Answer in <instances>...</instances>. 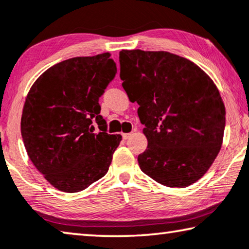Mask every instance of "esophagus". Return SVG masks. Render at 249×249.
Returning <instances> with one entry per match:
<instances>
[{"label": "esophagus", "instance_id": "esophagus-1", "mask_svg": "<svg viewBox=\"0 0 249 249\" xmlns=\"http://www.w3.org/2000/svg\"><path fill=\"white\" fill-rule=\"evenodd\" d=\"M131 135H132V132H129V133H122V138H124V139H128V138H130Z\"/></svg>", "mask_w": 249, "mask_h": 249}]
</instances>
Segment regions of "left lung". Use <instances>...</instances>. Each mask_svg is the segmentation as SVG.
<instances>
[{
    "mask_svg": "<svg viewBox=\"0 0 249 249\" xmlns=\"http://www.w3.org/2000/svg\"><path fill=\"white\" fill-rule=\"evenodd\" d=\"M119 62L148 140L140 169L168 187L196 183L222 145L226 110L217 86L197 65L167 52L122 50Z\"/></svg>",
    "mask_w": 249,
    "mask_h": 249,
    "instance_id": "obj_1",
    "label": "left lung"
}]
</instances>
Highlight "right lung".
<instances>
[{
  "mask_svg": "<svg viewBox=\"0 0 249 249\" xmlns=\"http://www.w3.org/2000/svg\"><path fill=\"white\" fill-rule=\"evenodd\" d=\"M110 56L74 57L53 65L37 78L24 102L21 135L28 156L63 192H80L103 178L122 139L107 132L100 114V96L117 73Z\"/></svg>",
  "mask_w": 249,
  "mask_h": 249,
  "instance_id": "right-lung-1",
  "label": "right lung"
}]
</instances>
